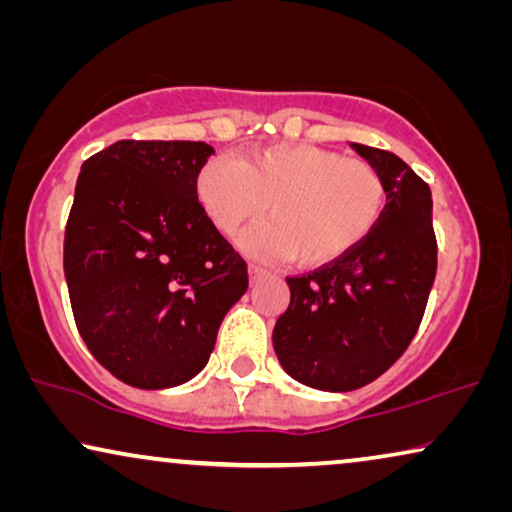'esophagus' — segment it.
Masks as SVG:
<instances>
[{"mask_svg": "<svg viewBox=\"0 0 512 512\" xmlns=\"http://www.w3.org/2000/svg\"><path fill=\"white\" fill-rule=\"evenodd\" d=\"M265 275V270L261 268V265H256V263H249V279H251V284L256 282V279H261Z\"/></svg>", "mask_w": 512, "mask_h": 512, "instance_id": "esophagus-1", "label": "esophagus"}]
</instances>
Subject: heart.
<instances>
[{
  "label": "heart",
  "instance_id": "b5f03b06",
  "mask_svg": "<svg viewBox=\"0 0 512 512\" xmlns=\"http://www.w3.org/2000/svg\"><path fill=\"white\" fill-rule=\"evenodd\" d=\"M195 195L223 235L251 256L291 258L303 268L338 263L373 235L387 209V181L373 163L314 144H275L244 160L216 156L200 167Z\"/></svg>",
  "mask_w": 512,
  "mask_h": 512
}]
</instances>
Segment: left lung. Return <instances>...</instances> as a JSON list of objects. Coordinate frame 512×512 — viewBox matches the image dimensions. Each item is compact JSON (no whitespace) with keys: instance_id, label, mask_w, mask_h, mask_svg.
Listing matches in <instances>:
<instances>
[{"instance_id":"left-lung-1","label":"left lung","mask_w":512,"mask_h":512,"mask_svg":"<svg viewBox=\"0 0 512 512\" xmlns=\"http://www.w3.org/2000/svg\"><path fill=\"white\" fill-rule=\"evenodd\" d=\"M387 181V209L361 247L300 277L272 331L293 380L352 391L401 359L422 324L438 265L431 188L396 153L352 144Z\"/></svg>"}]
</instances>
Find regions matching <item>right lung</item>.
<instances>
[{
	"mask_svg": "<svg viewBox=\"0 0 512 512\" xmlns=\"http://www.w3.org/2000/svg\"><path fill=\"white\" fill-rule=\"evenodd\" d=\"M205 142L121 139L83 163L65 228V279L90 354L139 389L207 366L247 263L207 219L195 177Z\"/></svg>",
	"mask_w": 512,
	"mask_h": 512,
	"instance_id": "1",
	"label": "right lung"
}]
</instances>
